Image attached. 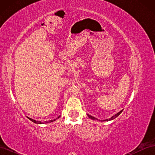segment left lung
Wrapping results in <instances>:
<instances>
[{
	"instance_id": "obj_1",
	"label": "left lung",
	"mask_w": 155,
	"mask_h": 155,
	"mask_svg": "<svg viewBox=\"0 0 155 155\" xmlns=\"http://www.w3.org/2000/svg\"><path fill=\"white\" fill-rule=\"evenodd\" d=\"M122 111H123V110H121V111H120V112H118V113H117L116 114L114 115L113 116H112L110 118H109V119H107V120H103V121H109V120H113V119L116 118L117 116H119V115L120 114V113H121V112H122ZM88 116L89 117V118H91V119H92V120H97L96 118H94V117H93V116H91V115H88Z\"/></svg>"
}]
</instances>
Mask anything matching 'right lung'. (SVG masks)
<instances>
[{"instance_id":"1","label":"right lung","mask_w":155,"mask_h":155,"mask_svg":"<svg viewBox=\"0 0 155 155\" xmlns=\"http://www.w3.org/2000/svg\"><path fill=\"white\" fill-rule=\"evenodd\" d=\"M58 118H59V116L58 117ZM31 121H32L33 122H34V123H35V124H48V122H51V121H55L56 119H54V120H50V121H36V120H33V119H31V118H29Z\"/></svg>"}]
</instances>
